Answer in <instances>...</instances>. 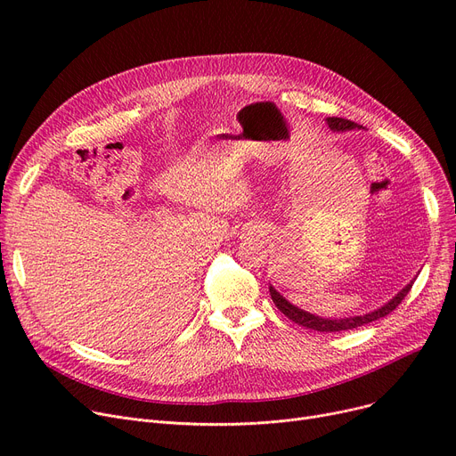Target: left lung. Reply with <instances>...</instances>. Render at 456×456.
<instances>
[{"label":"left lung","instance_id":"8db88e82","mask_svg":"<svg viewBox=\"0 0 456 456\" xmlns=\"http://www.w3.org/2000/svg\"><path fill=\"white\" fill-rule=\"evenodd\" d=\"M327 126L330 131H351V129H361V126L351 122V119H344V118H327L325 119ZM414 281H411L409 284L404 286V289L394 297L390 299L387 305H382L380 308L373 310V313H368V314H362V316H349V318H320L316 314H310L306 313V310H301L297 308L296 305H292L290 301H286L273 286H270V296L275 303V306L281 310V313L284 316H289L292 322H296L297 325H303L306 329H314L318 332H338V330H349V329H356V327H362L366 323H371L379 318H385L388 316L394 308H397V305L404 299V296L411 292Z\"/></svg>","mask_w":456,"mask_h":456}]
</instances>
